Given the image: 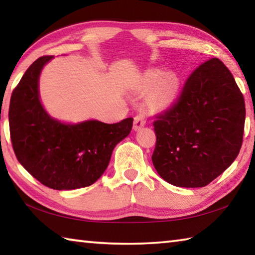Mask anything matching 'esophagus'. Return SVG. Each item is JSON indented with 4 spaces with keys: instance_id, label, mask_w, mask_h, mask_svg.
<instances>
[{
    "instance_id": "esophagus-1",
    "label": "esophagus",
    "mask_w": 255,
    "mask_h": 255,
    "mask_svg": "<svg viewBox=\"0 0 255 255\" xmlns=\"http://www.w3.org/2000/svg\"><path fill=\"white\" fill-rule=\"evenodd\" d=\"M146 125V119L143 115H137L135 119H133V130H139L141 127Z\"/></svg>"
}]
</instances>
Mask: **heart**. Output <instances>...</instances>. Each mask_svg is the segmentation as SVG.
I'll return each instance as SVG.
<instances>
[{
  "label": "heart",
  "mask_w": 255,
  "mask_h": 255,
  "mask_svg": "<svg viewBox=\"0 0 255 255\" xmlns=\"http://www.w3.org/2000/svg\"><path fill=\"white\" fill-rule=\"evenodd\" d=\"M143 86L152 89L149 102L155 109H165L173 105L180 91V79L175 73L152 70L145 73Z\"/></svg>",
  "instance_id": "heart-1"
}]
</instances>
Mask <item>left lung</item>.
Listing matches in <instances>:
<instances>
[{
    "instance_id": "8db88e82",
    "label": "left lung",
    "mask_w": 255,
    "mask_h": 255,
    "mask_svg": "<svg viewBox=\"0 0 255 255\" xmlns=\"http://www.w3.org/2000/svg\"><path fill=\"white\" fill-rule=\"evenodd\" d=\"M244 123V98L232 73L218 58L207 60L154 123L155 170L175 187H205L235 161Z\"/></svg>"
}]
</instances>
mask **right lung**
Masks as SVG:
<instances>
[{
    "instance_id": "1",
    "label": "right lung",
    "mask_w": 255,
    "mask_h": 255,
    "mask_svg": "<svg viewBox=\"0 0 255 255\" xmlns=\"http://www.w3.org/2000/svg\"><path fill=\"white\" fill-rule=\"evenodd\" d=\"M53 56L30 65L11 96V141L21 165L46 187H89L105 173L116 145L130 133L132 118L117 124L85 120L67 124L50 117L39 96L42 68Z\"/></svg>"
}]
</instances>
